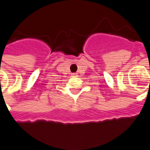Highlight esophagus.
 Returning <instances> with one entry per match:
<instances>
[{
	"instance_id": "obj_1",
	"label": "esophagus",
	"mask_w": 150,
	"mask_h": 150,
	"mask_svg": "<svg viewBox=\"0 0 150 150\" xmlns=\"http://www.w3.org/2000/svg\"><path fill=\"white\" fill-rule=\"evenodd\" d=\"M72 75H73V77H76V76H77V73H72Z\"/></svg>"
}]
</instances>
